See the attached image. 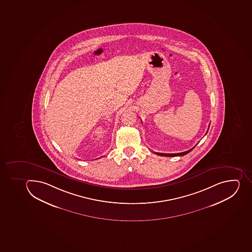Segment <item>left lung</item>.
<instances>
[{"instance_id":"1","label":"left lung","mask_w":252,"mask_h":252,"mask_svg":"<svg viewBox=\"0 0 252 252\" xmlns=\"http://www.w3.org/2000/svg\"><path fill=\"white\" fill-rule=\"evenodd\" d=\"M209 127H210V125H209ZM208 130L209 127L208 129H207V131H208ZM206 133H207V132H206ZM196 145H195V146H196ZM194 147H193V148H194ZM193 148H192V149H189V150H188V151L183 152V153H180V154H158V153H157V154H158V155L159 156H162V157H178V156H184L186 155V154H189V152L192 151V150H193Z\"/></svg>"}]
</instances>
